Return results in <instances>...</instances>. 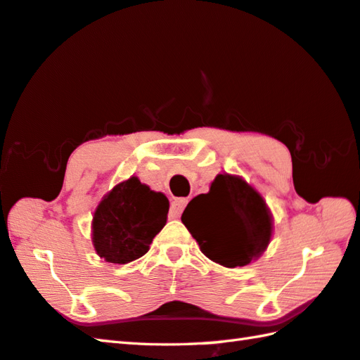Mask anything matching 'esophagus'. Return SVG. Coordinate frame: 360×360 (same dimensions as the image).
<instances>
[{"instance_id":"1","label":"esophagus","mask_w":360,"mask_h":360,"mask_svg":"<svg viewBox=\"0 0 360 360\" xmlns=\"http://www.w3.org/2000/svg\"><path fill=\"white\" fill-rule=\"evenodd\" d=\"M187 202H188L187 198H176V200H173L172 201V206H170V215L173 218H178L182 214V210L186 209Z\"/></svg>"}]
</instances>
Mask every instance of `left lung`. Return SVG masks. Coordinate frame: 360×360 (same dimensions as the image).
<instances>
[{"label": "left lung", "mask_w": 360, "mask_h": 360, "mask_svg": "<svg viewBox=\"0 0 360 360\" xmlns=\"http://www.w3.org/2000/svg\"><path fill=\"white\" fill-rule=\"evenodd\" d=\"M201 252L228 269L245 266L266 250L273 232L270 209L240 176L218 174L209 193L187 204L181 217Z\"/></svg>", "instance_id": "1"}]
</instances>
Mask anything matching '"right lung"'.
Listing matches in <instances>:
<instances>
[{
    "instance_id": "right-lung-1",
    "label": "right lung",
    "mask_w": 360,
    "mask_h": 360,
    "mask_svg": "<svg viewBox=\"0 0 360 360\" xmlns=\"http://www.w3.org/2000/svg\"><path fill=\"white\" fill-rule=\"evenodd\" d=\"M167 196L142 184L136 176L120 182L94 214L91 242L96 255L110 264H128L150 250L165 226Z\"/></svg>"
}]
</instances>
